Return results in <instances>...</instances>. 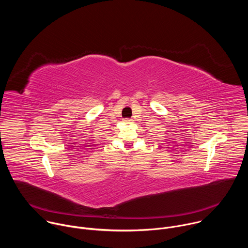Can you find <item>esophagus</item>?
Wrapping results in <instances>:
<instances>
[{
    "label": "esophagus",
    "instance_id": "34e87169",
    "mask_svg": "<svg viewBox=\"0 0 248 248\" xmlns=\"http://www.w3.org/2000/svg\"><path fill=\"white\" fill-rule=\"evenodd\" d=\"M124 123H125V124H130V123H132V121H131L130 119H125V120H124Z\"/></svg>",
    "mask_w": 248,
    "mask_h": 248
}]
</instances>
